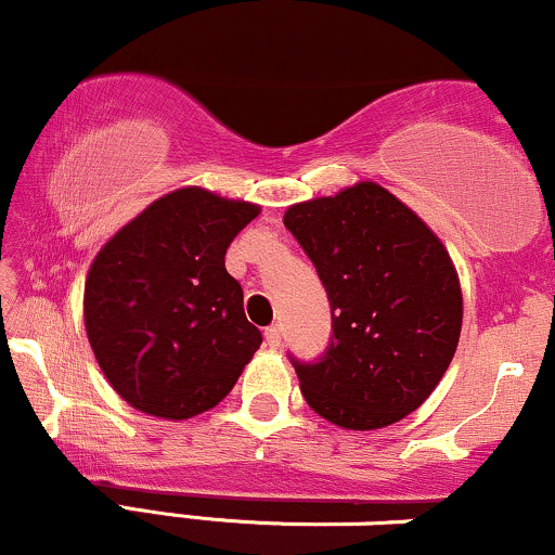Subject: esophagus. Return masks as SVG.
Here are the masks:
<instances>
[{"instance_id":"34e87169","label":"esophagus","mask_w":555,"mask_h":555,"mask_svg":"<svg viewBox=\"0 0 555 555\" xmlns=\"http://www.w3.org/2000/svg\"><path fill=\"white\" fill-rule=\"evenodd\" d=\"M280 340H283V330H280V324H272V327L264 330V343L270 345V348H278Z\"/></svg>"}]
</instances>
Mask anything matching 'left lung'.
I'll use <instances>...</instances> for the list:
<instances>
[{"label":"left lung","mask_w":555,"mask_h":555,"mask_svg":"<svg viewBox=\"0 0 555 555\" xmlns=\"http://www.w3.org/2000/svg\"><path fill=\"white\" fill-rule=\"evenodd\" d=\"M283 223L317 267L332 311L324 353L288 356L306 402L353 431L405 418L460 343V280L441 241L374 181L293 205Z\"/></svg>","instance_id":"left-lung-1"}]
</instances>
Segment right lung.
I'll use <instances>...</instances> for the list:
<instances>
[{
	"label": "right lung",
	"instance_id": "obj_1",
	"mask_svg": "<svg viewBox=\"0 0 555 555\" xmlns=\"http://www.w3.org/2000/svg\"><path fill=\"white\" fill-rule=\"evenodd\" d=\"M257 205L189 186L155 199L98 251L85 330L129 405L184 421L218 405L262 345L228 275L231 241Z\"/></svg>",
	"mask_w": 555,
	"mask_h": 555
}]
</instances>
